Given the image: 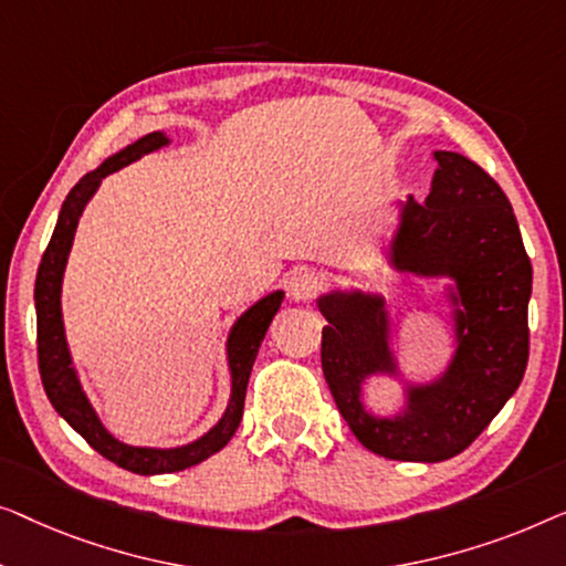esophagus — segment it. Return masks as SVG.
<instances>
[{
    "label": "esophagus",
    "instance_id": "34e87169",
    "mask_svg": "<svg viewBox=\"0 0 566 566\" xmlns=\"http://www.w3.org/2000/svg\"><path fill=\"white\" fill-rule=\"evenodd\" d=\"M317 290H321V280H317V274L307 272V269H302V272H294V276L290 280V297L294 302L310 300Z\"/></svg>",
    "mask_w": 566,
    "mask_h": 566
}]
</instances>
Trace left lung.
Masks as SVG:
<instances>
[{
    "label": "left lung",
    "mask_w": 566,
    "mask_h": 566,
    "mask_svg": "<svg viewBox=\"0 0 566 566\" xmlns=\"http://www.w3.org/2000/svg\"><path fill=\"white\" fill-rule=\"evenodd\" d=\"M423 205L397 207L385 259L397 274L443 280L453 354L439 377L418 381L395 352L387 297L336 290L317 297L328 325L321 361L340 416L366 449L397 461H446L480 436L518 389L528 364L531 259L513 207L488 171L453 150H433ZM387 376L403 389V408L379 417L363 385Z\"/></svg>",
    "instance_id": "obj_1"
}]
</instances>
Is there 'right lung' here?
<instances>
[{
    "label": "right lung",
    "mask_w": 566,
    "mask_h": 566,
    "mask_svg": "<svg viewBox=\"0 0 566 566\" xmlns=\"http://www.w3.org/2000/svg\"><path fill=\"white\" fill-rule=\"evenodd\" d=\"M171 138L161 130L148 133L130 146L117 150L105 158L97 169L86 174L76 181L66 200L61 205L59 220H55L51 243L41 259L35 276V313H38V364H41V379L45 395L55 412L82 436V439L99 451L102 457L113 461V464L127 469L135 474H169L181 472L200 461L210 459L226 446L233 433L238 431L243 418L245 387H249L251 366L256 361L259 346L264 340L269 325H272L276 310H280L284 292L276 290L266 297L245 310V313L233 323L226 340L228 371H230V400L226 405L218 423L210 431L202 433L200 439L171 446V449H156V446H130L117 441L113 433L102 423L97 410L92 408L90 397H86L82 379L71 359V348L66 340V328H63V310H61V290H63V272H66L71 245H74L76 226L82 218L84 207L97 195L102 179L109 174L120 171L123 166L138 161L146 154L169 146Z\"/></svg>",
    "instance_id": "right-lung-1"
}]
</instances>
